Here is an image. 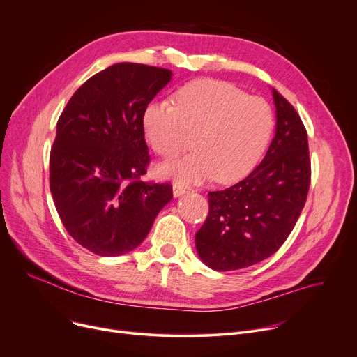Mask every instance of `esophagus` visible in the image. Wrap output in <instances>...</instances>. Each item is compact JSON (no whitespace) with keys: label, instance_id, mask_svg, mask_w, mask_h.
Instances as JSON below:
<instances>
[{"label":"esophagus","instance_id":"esophagus-1","mask_svg":"<svg viewBox=\"0 0 357 357\" xmlns=\"http://www.w3.org/2000/svg\"><path fill=\"white\" fill-rule=\"evenodd\" d=\"M187 190H188V185L187 184H184L181 181H174L173 183V193H174L176 197L184 195Z\"/></svg>","mask_w":357,"mask_h":357}]
</instances>
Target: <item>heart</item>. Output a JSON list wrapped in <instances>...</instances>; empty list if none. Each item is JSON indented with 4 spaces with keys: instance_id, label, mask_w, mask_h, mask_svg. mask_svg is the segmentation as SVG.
<instances>
[{
    "instance_id": "obj_1",
    "label": "heart",
    "mask_w": 357,
    "mask_h": 357,
    "mask_svg": "<svg viewBox=\"0 0 357 357\" xmlns=\"http://www.w3.org/2000/svg\"><path fill=\"white\" fill-rule=\"evenodd\" d=\"M176 105L154 100L144 111V132L153 150L172 158L196 151L161 167V173L183 181L215 177L232 183L245 177L261 160L274 130V111L259 98L232 83L202 79L187 83L174 96Z\"/></svg>"
}]
</instances>
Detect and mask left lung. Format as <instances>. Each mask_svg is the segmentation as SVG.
<instances>
[{
  "label": "left lung",
  "instance_id": "obj_1",
  "mask_svg": "<svg viewBox=\"0 0 357 357\" xmlns=\"http://www.w3.org/2000/svg\"><path fill=\"white\" fill-rule=\"evenodd\" d=\"M277 130L257 169L225 190L208 192V215L196 234L203 262L216 271L258 264L282 246L307 200L311 161L304 123L274 89Z\"/></svg>",
  "mask_w": 357,
  "mask_h": 357
}]
</instances>
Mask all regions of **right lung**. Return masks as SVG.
Returning a JSON list of instances; mask_svg holds the SVG:
<instances>
[{
    "mask_svg": "<svg viewBox=\"0 0 357 357\" xmlns=\"http://www.w3.org/2000/svg\"><path fill=\"white\" fill-rule=\"evenodd\" d=\"M172 70L116 63L73 93L50 150V192L68 234L99 257H118L149 235L173 199L170 183L142 181L150 164L144 111Z\"/></svg>",
    "mask_w": 357,
    "mask_h": 357,
    "instance_id": "obj_1",
    "label": "right lung"
}]
</instances>
